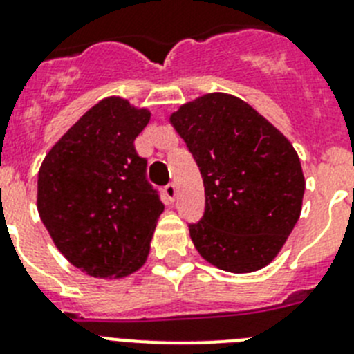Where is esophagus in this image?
<instances>
[{
    "instance_id": "1",
    "label": "esophagus",
    "mask_w": 354,
    "mask_h": 354,
    "mask_svg": "<svg viewBox=\"0 0 354 354\" xmlns=\"http://www.w3.org/2000/svg\"><path fill=\"white\" fill-rule=\"evenodd\" d=\"M165 195H167V198L170 200V202H174V200L177 198V186H175L174 183L167 184V186H165Z\"/></svg>"
}]
</instances>
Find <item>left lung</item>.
<instances>
[{
    "label": "left lung",
    "instance_id": "left-lung-1",
    "mask_svg": "<svg viewBox=\"0 0 354 354\" xmlns=\"http://www.w3.org/2000/svg\"><path fill=\"white\" fill-rule=\"evenodd\" d=\"M205 187V211L189 223L198 253L230 273L270 264L301 212L305 177L294 147L245 101L207 93L170 117Z\"/></svg>",
    "mask_w": 354,
    "mask_h": 354
}]
</instances>
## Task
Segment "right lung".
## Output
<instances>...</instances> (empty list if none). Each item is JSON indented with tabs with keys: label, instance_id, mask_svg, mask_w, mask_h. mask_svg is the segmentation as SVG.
<instances>
[{
	"label": "right lung",
	"instance_id": "1",
	"mask_svg": "<svg viewBox=\"0 0 354 354\" xmlns=\"http://www.w3.org/2000/svg\"><path fill=\"white\" fill-rule=\"evenodd\" d=\"M149 109L108 97L58 140L39 171L37 205L56 248L95 278H122L147 261L165 205L134 140Z\"/></svg>",
	"mask_w": 354,
	"mask_h": 354
}]
</instances>
